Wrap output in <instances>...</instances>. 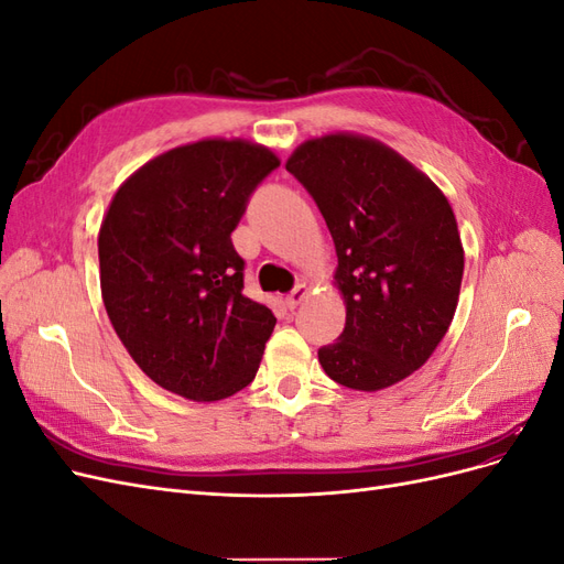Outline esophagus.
<instances>
[{
	"label": "esophagus",
	"instance_id": "obj_1",
	"mask_svg": "<svg viewBox=\"0 0 564 564\" xmlns=\"http://www.w3.org/2000/svg\"><path fill=\"white\" fill-rule=\"evenodd\" d=\"M308 294H311V286L305 284V282H301V284H296L294 292L284 299V303L289 305V308H296V305H299L301 301L308 299Z\"/></svg>",
	"mask_w": 564,
	"mask_h": 564
}]
</instances>
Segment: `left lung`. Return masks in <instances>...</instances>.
Wrapping results in <instances>:
<instances>
[{
	"mask_svg": "<svg viewBox=\"0 0 564 564\" xmlns=\"http://www.w3.org/2000/svg\"><path fill=\"white\" fill-rule=\"evenodd\" d=\"M327 220L346 327L319 348L340 386L377 392L421 369L454 319L464 245L445 193L398 150L336 131L286 160Z\"/></svg>",
	"mask_w": 564,
	"mask_h": 564,
	"instance_id": "left-lung-1",
	"label": "left lung"
}]
</instances>
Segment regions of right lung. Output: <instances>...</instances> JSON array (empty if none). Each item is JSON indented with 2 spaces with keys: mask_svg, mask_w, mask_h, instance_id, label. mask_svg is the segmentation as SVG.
Listing matches in <instances>:
<instances>
[{
  "mask_svg": "<svg viewBox=\"0 0 564 564\" xmlns=\"http://www.w3.org/2000/svg\"><path fill=\"white\" fill-rule=\"evenodd\" d=\"M278 166L261 143L202 139L152 158L110 199L100 294L133 362L174 395L226 400L259 371L278 319L245 296L230 232Z\"/></svg>",
  "mask_w": 564,
  "mask_h": 564,
  "instance_id": "right-lung-1",
  "label": "right lung"
}]
</instances>
